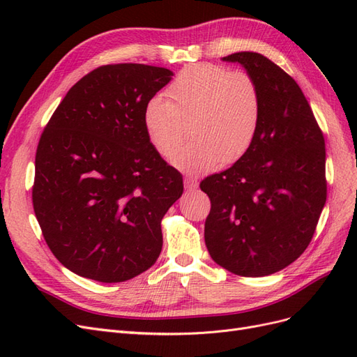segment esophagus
Returning <instances> with one entry per match:
<instances>
[{
    "label": "esophagus",
    "mask_w": 357,
    "mask_h": 357,
    "mask_svg": "<svg viewBox=\"0 0 357 357\" xmlns=\"http://www.w3.org/2000/svg\"><path fill=\"white\" fill-rule=\"evenodd\" d=\"M185 188L188 190H195L198 188V181L193 177H186L185 178Z\"/></svg>",
    "instance_id": "1"
}]
</instances>
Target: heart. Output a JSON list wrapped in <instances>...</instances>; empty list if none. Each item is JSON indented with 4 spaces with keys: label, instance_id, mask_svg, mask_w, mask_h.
<instances>
[{
    "label": "heart",
    "instance_id": "obj_1",
    "mask_svg": "<svg viewBox=\"0 0 357 357\" xmlns=\"http://www.w3.org/2000/svg\"><path fill=\"white\" fill-rule=\"evenodd\" d=\"M261 119L262 96L253 75L218 63L183 68L165 89V100L152 98L143 113L149 142L162 156L191 126L196 137L169 156L172 165L186 172L241 159L255 143Z\"/></svg>",
    "mask_w": 357,
    "mask_h": 357
}]
</instances>
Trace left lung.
<instances>
[{"label": "left lung", "mask_w": 357, "mask_h": 357, "mask_svg": "<svg viewBox=\"0 0 357 357\" xmlns=\"http://www.w3.org/2000/svg\"><path fill=\"white\" fill-rule=\"evenodd\" d=\"M252 74L262 119L252 149L201 181L211 210L204 238L213 261L241 277L286 268L308 247L326 202L325 138L298 83L261 53L225 56Z\"/></svg>", "instance_id": "left-lung-1"}]
</instances>
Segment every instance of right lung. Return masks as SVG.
Instances as JSON below:
<instances>
[{
	"label": "right lung",
	"mask_w": 357,
	"mask_h": 357,
	"mask_svg": "<svg viewBox=\"0 0 357 357\" xmlns=\"http://www.w3.org/2000/svg\"><path fill=\"white\" fill-rule=\"evenodd\" d=\"M171 77L144 63L96 68L40 137L32 205L52 253L74 274L121 283L160 255V222L183 177L150 144L143 113Z\"/></svg>",
	"instance_id": "obj_1"
}]
</instances>
